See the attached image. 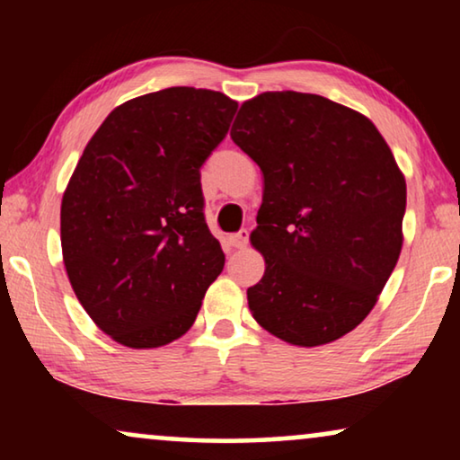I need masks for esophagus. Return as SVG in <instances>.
<instances>
[{
  "mask_svg": "<svg viewBox=\"0 0 460 460\" xmlns=\"http://www.w3.org/2000/svg\"><path fill=\"white\" fill-rule=\"evenodd\" d=\"M247 243H249V232L247 230H241V232H236V234L228 236V244H230V247H234V249L247 247Z\"/></svg>",
  "mask_w": 460,
  "mask_h": 460,
  "instance_id": "34e87169",
  "label": "esophagus"
}]
</instances>
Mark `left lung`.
<instances>
[{"label": "left lung", "instance_id": "1", "mask_svg": "<svg viewBox=\"0 0 460 460\" xmlns=\"http://www.w3.org/2000/svg\"><path fill=\"white\" fill-rule=\"evenodd\" d=\"M230 137L263 173L251 244L266 272L247 288L268 332L316 348L373 310L402 251L406 180L373 121L316 93L263 92Z\"/></svg>", "mask_w": 460, "mask_h": 460}]
</instances>
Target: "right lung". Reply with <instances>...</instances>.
I'll return each instance as SVG.
<instances>
[{
  "mask_svg": "<svg viewBox=\"0 0 460 460\" xmlns=\"http://www.w3.org/2000/svg\"><path fill=\"white\" fill-rule=\"evenodd\" d=\"M236 109L219 92L167 87L117 106L87 142L62 197V260L79 304L117 343L180 339L224 270L200 167Z\"/></svg>",
  "mask_w": 460,
  "mask_h": 460,
  "instance_id": "add662e5",
  "label": "right lung"
}]
</instances>
